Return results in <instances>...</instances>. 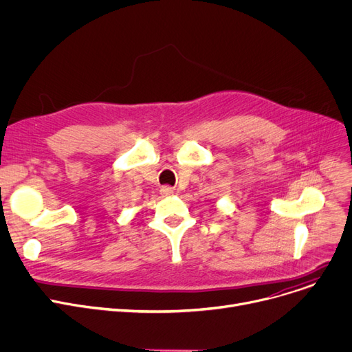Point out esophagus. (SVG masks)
I'll use <instances>...</instances> for the list:
<instances>
[{
    "label": "esophagus",
    "mask_w": 352,
    "mask_h": 352,
    "mask_svg": "<svg viewBox=\"0 0 352 352\" xmlns=\"http://www.w3.org/2000/svg\"><path fill=\"white\" fill-rule=\"evenodd\" d=\"M160 193H162L163 196H170V195H173V189L170 188V186H162Z\"/></svg>",
    "instance_id": "esophagus-1"
}]
</instances>
